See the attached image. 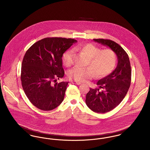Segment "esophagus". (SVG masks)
<instances>
[{
  "label": "esophagus",
  "instance_id": "obj_1",
  "mask_svg": "<svg viewBox=\"0 0 150 150\" xmlns=\"http://www.w3.org/2000/svg\"><path fill=\"white\" fill-rule=\"evenodd\" d=\"M71 82L72 84H76L77 85H80L81 84L80 82H77V81H73V80H71Z\"/></svg>",
  "mask_w": 150,
  "mask_h": 150
}]
</instances>
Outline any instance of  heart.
Masks as SVG:
<instances>
[{"label": "heart", "mask_w": 150, "mask_h": 150, "mask_svg": "<svg viewBox=\"0 0 150 150\" xmlns=\"http://www.w3.org/2000/svg\"><path fill=\"white\" fill-rule=\"evenodd\" d=\"M84 54L88 58L86 62L87 67H74L68 72L69 78L75 81H81L91 79L94 76L97 78H102L114 70L116 66L117 58L114 52L110 49L100 50L99 47L92 43L79 45L75 48ZM74 51L67 50L63 55L62 60L67 67L71 66L73 64Z\"/></svg>", "instance_id": "b5f03b06"}]
</instances>
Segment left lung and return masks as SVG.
Segmentation results:
<instances>
[{
	"mask_svg": "<svg viewBox=\"0 0 150 150\" xmlns=\"http://www.w3.org/2000/svg\"><path fill=\"white\" fill-rule=\"evenodd\" d=\"M93 40L110 47L118 59L114 71L97 81L99 88H90L86 95L88 107L95 112L105 113L118 106L126 96L131 83V66L128 54L117 43L104 39Z\"/></svg>",
	"mask_w": 150,
	"mask_h": 150,
	"instance_id": "8db88e82",
	"label": "left lung"
}]
</instances>
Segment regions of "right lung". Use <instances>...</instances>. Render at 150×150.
Here are the masks:
<instances>
[{"mask_svg": "<svg viewBox=\"0 0 150 150\" xmlns=\"http://www.w3.org/2000/svg\"><path fill=\"white\" fill-rule=\"evenodd\" d=\"M76 42L71 38H46L26 51L22 62V86L29 100L38 108L50 111L63 101L69 82L58 83L56 79L64 77L62 57Z\"/></svg>", "mask_w": 150, "mask_h": 150, "instance_id": "1", "label": "right lung"}]
</instances>
